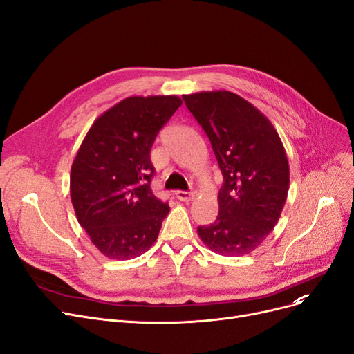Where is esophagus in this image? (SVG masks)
<instances>
[{
  "mask_svg": "<svg viewBox=\"0 0 354 354\" xmlns=\"http://www.w3.org/2000/svg\"><path fill=\"white\" fill-rule=\"evenodd\" d=\"M175 197L179 201H191L194 198V194L188 191H175Z\"/></svg>",
  "mask_w": 354,
  "mask_h": 354,
  "instance_id": "1",
  "label": "esophagus"
}]
</instances>
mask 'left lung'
<instances>
[{
	"mask_svg": "<svg viewBox=\"0 0 354 354\" xmlns=\"http://www.w3.org/2000/svg\"><path fill=\"white\" fill-rule=\"evenodd\" d=\"M201 125L223 175L214 223L197 229L213 252L250 254L277 225L289 191V162L276 128L252 103L232 91L182 96Z\"/></svg>",
	"mask_w": 354,
	"mask_h": 354,
	"instance_id": "obj_1",
	"label": "left lung"
}]
</instances>
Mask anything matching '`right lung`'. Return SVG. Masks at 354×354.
Instances as JSON below:
<instances>
[{
	"label": "right lung",
	"instance_id": "1",
	"mask_svg": "<svg viewBox=\"0 0 354 354\" xmlns=\"http://www.w3.org/2000/svg\"><path fill=\"white\" fill-rule=\"evenodd\" d=\"M182 104L178 96H133L90 127L71 166L70 192L78 223L111 259L150 250L169 213L150 188L153 142Z\"/></svg>",
	"mask_w": 354,
	"mask_h": 354
}]
</instances>
